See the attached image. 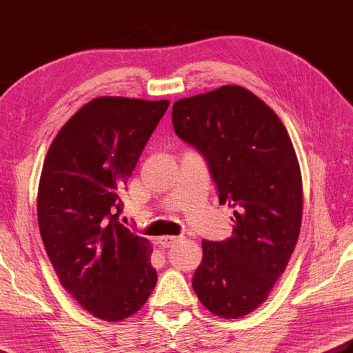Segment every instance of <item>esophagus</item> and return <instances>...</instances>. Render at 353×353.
<instances>
[{
	"label": "esophagus",
	"mask_w": 353,
	"mask_h": 353,
	"mask_svg": "<svg viewBox=\"0 0 353 353\" xmlns=\"http://www.w3.org/2000/svg\"><path fill=\"white\" fill-rule=\"evenodd\" d=\"M181 239L176 237V236H163V237H159L157 239V243L161 245L162 248H168L171 245H174L176 241H179Z\"/></svg>",
	"instance_id": "obj_1"
}]
</instances>
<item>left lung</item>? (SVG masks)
Masks as SVG:
<instances>
[{"label": "left lung", "mask_w": 353, "mask_h": 353, "mask_svg": "<svg viewBox=\"0 0 353 353\" xmlns=\"http://www.w3.org/2000/svg\"><path fill=\"white\" fill-rule=\"evenodd\" d=\"M172 127L203 154L219 200L234 208L232 236L202 241L192 288L211 314L257 309L285 272L303 214L301 171L280 117L250 90L223 85L179 99Z\"/></svg>", "instance_id": "obj_1"}]
</instances>
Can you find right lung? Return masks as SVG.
Here are the masks:
<instances>
[{"label": "right lung", "instance_id": "add662e5", "mask_svg": "<svg viewBox=\"0 0 353 353\" xmlns=\"http://www.w3.org/2000/svg\"><path fill=\"white\" fill-rule=\"evenodd\" d=\"M168 101L103 96L81 107L47 151L41 239L61 285L96 319L136 314L153 291L150 241L119 223L122 194Z\"/></svg>", "mask_w": 353, "mask_h": 353}]
</instances>
